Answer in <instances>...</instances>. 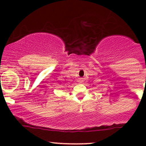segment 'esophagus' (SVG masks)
I'll return each instance as SVG.
<instances>
[{"instance_id": "34e87169", "label": "esophagus", "mask_w": 146, "mask_h": 146, "mask_svg": "<svg viewBox=\"0 0 146 146\" xmlns=\"http://www.w3.org/2000/svg\"><path fill=\"white\" fill-rule=\"evenodd\" d=\"M83 82V80H82V78L79 79V82Z\"/></svg>"}]
</instances>
